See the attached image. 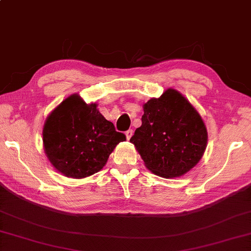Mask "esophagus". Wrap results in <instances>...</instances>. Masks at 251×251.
I'll list each match as a JSON object with an SVG mask.
<instances>
[{
	"label": "esophagus",
	"mask_w": 251,
	"mask_h": 251,
	"mask_svg": "<svg viewBox=\"0 0 251 251\" xmlns=\"http://www.w3.org/2000/svg\"><path fill=\"white\" fill-rule=\"evenodd\" d=\"M132 135H133V131H132V130H127V131H126V140H130Z\"/></svg>",
	"instance_id": "obj_1"
}]
</instances>
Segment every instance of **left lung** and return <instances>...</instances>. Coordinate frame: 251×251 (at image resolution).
Segmentation results:
<instances>
[{"label":"left lung","instance_id":"1","mask_svg":"<svg viewBox=\"0 0 251 251\" xmlns=\"http://www.w3.org/2000/svg\"><path fill=\"white\" fill-rule=\"evenodd\" d=\"M142 126L130 139L146 168L164 178L180 177L199 163L207 132L200 113L176 89L143 105Z\"/></svg>","mask_w":251,"mask_h":251}]
</instances>
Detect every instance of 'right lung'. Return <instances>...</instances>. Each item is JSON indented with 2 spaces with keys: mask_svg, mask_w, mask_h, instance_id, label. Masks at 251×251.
Wrapping results in <instances>:
<instances>
[{
  "mask_svg": "<svg viewBox=\"0 0 251 251\" xmlns=\"http://www.w3.org/2000/svg\"><path fill=\"white\" fill-rule=\"evenodd\" d=\"M42 141L47 157L64 176L81 179L99 172L126 135L117 132L96 103L73 94L47 118Z\"/></svg>",
  "mask_w": 251,
  "mask_h": 251,
  "instance_id": "1",
  "label": "right lung"
}]
</instances>
